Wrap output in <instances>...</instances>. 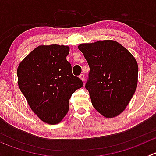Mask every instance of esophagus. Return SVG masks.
Here are the masks:
<instances>
[{"label": "esophagus", "mask_w": 156, "mask_h": 156, "mask_svg": "<svg viewBox=\"0 0 156 156\" xmlns=\"http://www.w3.org/2000/svg\"><path fill=\"white\" fill-rule=\"evenodd\" d=\"M79 78H80V79H81V81H82L83 82H84V80H85V78H84V75H83V74H81V75H80Z\"/></svg>", "instance_id": "obj_1"}]
</instances>
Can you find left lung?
<instances>
[{
    "instance_id": "8db88e82",
    "label": "left lung",
    "mask_w": 156,
    "mask_h": 156,
    "mask_svg": "<svg viewBox=\"0 0 156 156\" xmlns=\"http://www.w3.org/2000/svg\"><path fill=\"white\" fill-rule=\"evenodd\" d=\"M78 49L90 66L85 87L93 106L107 119L119 115L130 103L137 86L136 59L112 40L81 44Z\"/></svg>"
}]
</instances>
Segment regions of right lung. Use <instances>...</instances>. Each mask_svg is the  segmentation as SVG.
<instances>
[{
    "label": "right lung",
    "mask_w": 156,
    "mask_h": 156,
    "mask_svg": "<svg viewBox=\"0 0 156 156\" xmlns=\"http://www.w3.org/2000/svg\"><path fill=\"white\" fill-rule=\"evenodd\" d=\"M69 47L40 45L22 60L17 69L18 85L31 109L49 125L66 115L69 99L83 82L72 73L66 60Z\"/></svg>",
    "instance_id": "right-lung-1"
}]
</instances>
